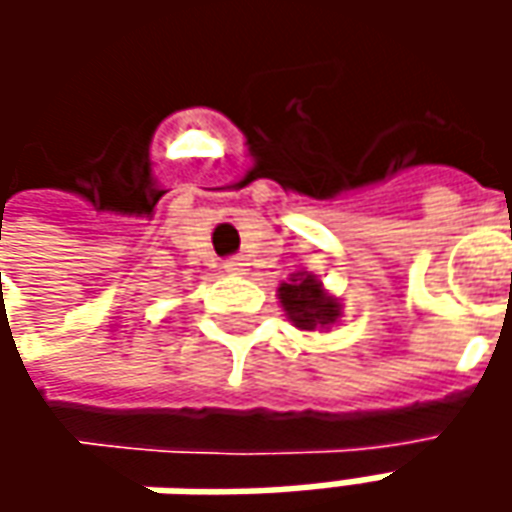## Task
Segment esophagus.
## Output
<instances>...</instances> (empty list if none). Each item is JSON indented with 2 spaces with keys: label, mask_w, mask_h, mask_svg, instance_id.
Segmentation results:
<instances>
[{
  "label": "esophagus",
  "mask_w": 512,
  "mask_h": 512,
  "mask_svg": "<svg viewBox=\"0 0 512 512\" xmlns=\"http://www.w3.org/2000/svg\"><path fill=\"white\" fill-rule=\"evenodd\" d=\"M247 262L242 259V256H230V259H225V270L227 273H245Z\"/></svg>",
  "instance_id": "1"
}]
</instances>
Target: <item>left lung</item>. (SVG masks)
Returning <instances> with one entry per match:
<instances>
[{
  "label": "left lung",
  "instance_id": "left-lung-1",
  "mask_svg": "<svg viewBox=\"0 0 512 512\" xmlns=\"http://www.w3.org/2000/svg\"><path fill=\"white\" fill-rule=\"evenodd\" d=\"M279 299H282V307L287 310L290 322L302 330L327 327L339 319L336 299L325 296V290L313 276H302V273L293 276L290 282L279 287Z\"/></svg>",
  "mask_w": 512,
  "mask_h": 512
}]
</instances>
